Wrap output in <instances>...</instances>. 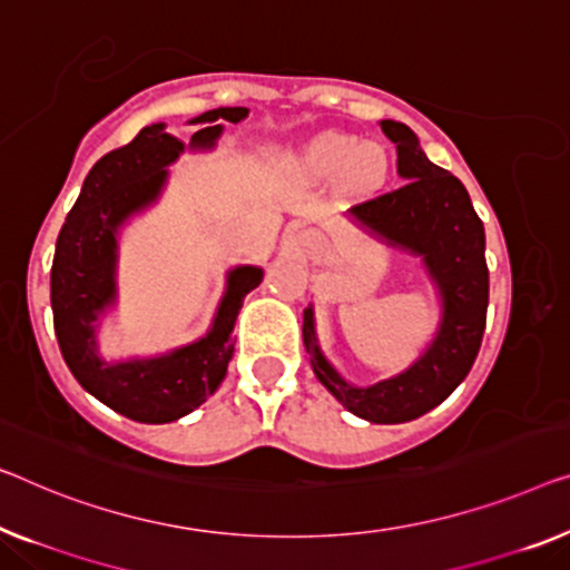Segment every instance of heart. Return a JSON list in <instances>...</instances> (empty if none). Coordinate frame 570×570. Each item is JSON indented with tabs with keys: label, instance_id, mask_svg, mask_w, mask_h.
<instances>
[{
	"label": "heart",
	"instance_id": "b5f03b06",
	"mask_svg": "<svg viewBox=\"0 0 570 570\" xmlns=\"http://www.w3.org/2000/svg\"><path fill=\"white\" fill-rule=\"evenodd\" d=\"M302 166L314 176L343 171L351 184H373L386 174V153L373 142L358 146V140L351 135L327 132L309 142L302 156Z\"/></svg>",
	"mask_w": 570,
	"mask_h": 570
}]
</instances>
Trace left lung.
I'll use <instances>...</instances> for the list:
<instances>
[{
  "instance_id": "8db88e82",
  "label": "left lung",
  "mask_w": 570,
  "mask_h": 570,
  "mask_svg": "<svg viewBox=\"0 0 570 570\" xmlns=\"http://www.w3.org/2000/svg\"><path fill=\"white\" fill-rule=\"evenodd\" d=\"M381 130L396 142V166L406 181L353 207V215L389 243L420 253L443 294V322L428 353L376 386L355 389L337 376L314 343L312 309L304 312V345L322 386L353 414L371 422H406L430 412L469 376L479 355L489 307L487 235L465 186L428 160L417 135L384 120Z\"/></svg>"
}]
</instances>
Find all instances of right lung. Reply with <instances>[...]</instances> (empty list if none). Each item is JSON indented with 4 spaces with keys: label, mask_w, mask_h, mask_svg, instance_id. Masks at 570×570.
Wrapping results in <instances>:
<instances>
[{
    "label": "right lung",
    "mask_w": 570,
    "mask_h": 570,
    "mask_svg": "<svg viewBox=\"0 0 570 570\" xmlns=\"http://www.w3.org/2000/svg\"><path fill=\"white\" fill-rule=\"evenodd\" d=\"M245 115V107L199 115L194 122L204 127L194 132L191 148H212L223 132V125L215 122H240ZM181 150L184 142L164 132V125H150L127 146L101 156L58 233L50 268L53 327L66 366L99 402L138 422H174L215 392L235 353L233 327L243 296L263 278L261 268H235L212 333L166 358L109 366L97 355L95 320L115 302L117 227L158 197L166 166Z\"/></svg>",
    "instance_id": "1"
}]
</instances>
